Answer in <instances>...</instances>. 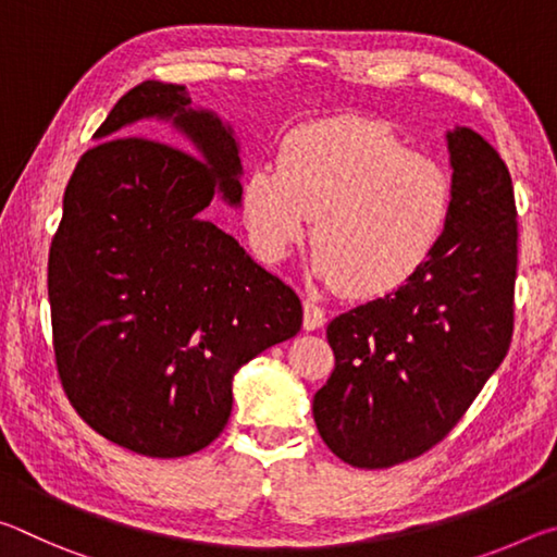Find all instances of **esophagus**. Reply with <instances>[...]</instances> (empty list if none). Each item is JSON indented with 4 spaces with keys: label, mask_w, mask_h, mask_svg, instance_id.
Instances as JSON below:
<instances>
[{
    "label": "esophagus",
    "mask_w": 557,
    "mask_h": 557,
    "mask_svg": "<svg viewBox=\"0 0 557 557\" xmlns=\"http://www.w3.org/2000/svg\"><path fill=\"white\" fill-rule=\"evenodd\" d=\"M305 329L307 332H314V329H322L326 324V314L324 309L317 305L312 299H305Z\"/></svg>",
    "instance_id": "esophagus-1"
}]
</instances>
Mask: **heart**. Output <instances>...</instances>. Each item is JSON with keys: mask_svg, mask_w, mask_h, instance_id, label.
Listing matches in <instances>:
<instances>
[{"mask_svg": "<svg viewBox=\"0 0 557 557\" xmlns=\"http://www.w3.org/2000/svg\"><path fill=\"white\" fill-rule=\"evenodd\" d=\"M312 221V272L375 299L408 285L435 256L451 215V178L379 120L305 122L280 143L277 166L245 176L243 221L260 258L277 262Z\"/></svg>", "mask_w": 557, "mask_h": 557, "instance_id": "1", "label": "heart"}]
</instances>
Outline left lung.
Wrapping results in <instances>:
<instances>
[{
	"label": "left lung",
	"instance_id": "obj_1",
	"mask_svg": "<svg viewBox=\"0 0 557 557\" xmlns=\"http://www.w3.org/2000/svg\"><path fill=\"white\" fill-rule=\"evenodd\" d=\"M451 215L414 280L326 326L336 366L312 412L326 447L385 469L435 447L502 366L518 258L511 174L469 127L447 132Z\"/></svg>",
	"mask_w": 557,
	"mask_h": 557
}]
</instances>
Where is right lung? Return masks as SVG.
<instances>
[{
	"mask_svg": "<svg viewBox=\"0 0 557 557\" xmlns=\"http://www.w3.org/2000/svg\"><path fill=\"white\" fill-rule=\"evenodd\" d=\"M164 119L199 158L125 138ZM81 157L49 252L53 354L75 412L145 457H186L221 435L233 375L295 336L301 301L206 219L243 201L240 145L184 86L125 92Z\"/></svg>",
	"mask_w": 557,
	"mask_h": 557,
	"instance_id": "1",
	"label": "right lung"
}]
</instances>
